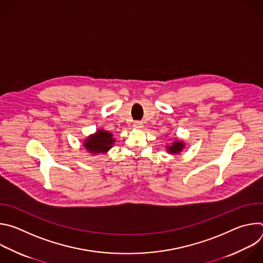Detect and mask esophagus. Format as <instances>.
<instances>
[{"label": "esophagus", "instance_id": "obj_1", "mask_svg": "<svg viewBox=\"0 0 263 263\" xmlns=\"http://www.w3.org/2000/svg\"><path fill=\"white\" fill-rule=\"evenodd\" d=\"M133 127H134V129H141V128L143 127V125H142V123H141V122L136 121V122H134V123H133Z\"/></svg>", "mask_w": 263, "mask_h": 263}]
</instances>
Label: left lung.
I'll use <instances>...</instances> for the list:
<instances>
[{"label": "left lung", "mask_w": 263, "mask_h": 263, "mask_svg": "<svg viewBox=\"0 0 263 263\" xmlns=\"http://www.w3.org/2000/svg\"><path fill=\"white\" fill-rule=\"evenodd\" d=\"M185 147V144L183 141L176 139L174 142L171 143V145H166V149L170 154H179L182 149Z\"/></svg>", "instance_id": "obj_1"}]
</instances>
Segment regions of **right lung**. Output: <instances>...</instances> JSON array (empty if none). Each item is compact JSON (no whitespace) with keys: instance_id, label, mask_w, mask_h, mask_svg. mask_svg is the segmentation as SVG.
<instances>
[{"instance_id":"right-lung-1","label":"right lung","mask_w":263,"mask_h":263,"mask_svg":"<svg viewBox=\"0 0 263 263\" xmlns=\"http://www.w3.org/2000/svg\"><path fill=\"white\" fill-rule=\"evenodd\" d=\"M115 141L116 139L112 137V133L99 129L95 134H91L84 140L83 145L90 154L97 155L100 153H107L114 145Z\"/></svg>"}]
</instances>
